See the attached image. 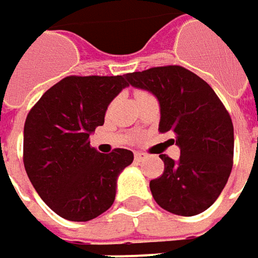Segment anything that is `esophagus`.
<instances>
[{
	"label": "esophagus",
	"mask_w": 258,
	"mask_h": 258,
	"mask_svg": "<svg viewBox=\"0 0 258 258\" xmlns=\"http://www.w3.org/2000/svg\"><path fill=\"white\" fill-rule=\"evenodd\" d=\"M134 159H136V161H143V159H145V155L140 152H136L134 153Z\"/></svg>",
	"instance_id": "1"
}]
</instances>
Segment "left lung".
<instances>
[{
  "instance_id": "8db88e82",
  "label": "left lung",
  "mask_w": 258,
  "mask_h": 258,
  "mask_svg": "<svg viewBox=\"0 0 258 258\" xmlns=\"http://www.w3.org/2000/svg\"><path fill=\"white\" fill-rule=\"evenodd\" d=\"M130 85L159 102V133L180 149L174 161L159 155L164 173L151 180L153 199L177 216H197L224 189L233 161V124L214 90L181 66H161L127 75Z\"/></svg>"
}]
</instances>
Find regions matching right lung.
I'll list each match as a JSON object with an SVG mask.
<instances>
[{
    "label": "right lung",
    "instance_id": "1",
    "mask_svg": "<svg viewBox=\"0 0 258 258\" xmlns=\"http://www.w3.org/2000/svg\"><path fill=\"white\" fill-rule=\"evenodd\" d=\"M125 87L127 75L66 77L28 113L23 130L26 174L41 199L66 220L88 222L109 210L118 176L134 159L128 149L100 153L88 140Z\"/></svg>",
    "mask_w": 258,
    "mask_h": 258
}]
</instances>
